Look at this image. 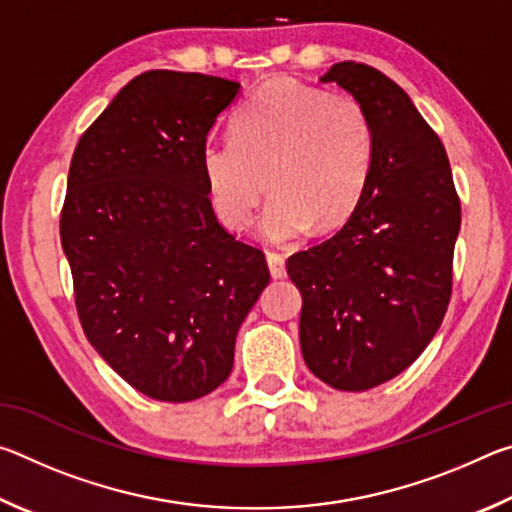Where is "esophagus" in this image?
<instances>
[{
  "instance_id": "1",
  "label": "esophagus",
  "mask_w": 512,
  "mask_h": 512,
  "mask_svg": "<svg viewBox=\"0 0 512 512\" xmlns=\"http://www.w3.org/2000/svg\"><path fill=\"white\" fill-rule=\"evenodd\" d=\"M266 264H268V271L275 277V280H280V277L287 275V266H284V257L277 255V253H266Z\"/></svg>"
}]
</instances>
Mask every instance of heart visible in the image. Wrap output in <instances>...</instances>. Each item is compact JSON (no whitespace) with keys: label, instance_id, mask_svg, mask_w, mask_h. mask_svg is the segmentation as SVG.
I'll return each instance as SVG.
<instances>
[{"label":"heart","instance_id":"heart-1","mask_svg":"<svg viewBox=\"0 0 512 512\" xmlns=\"http://www.w3.org/2000/svg\"><path fill=\"white\" fill-rule=\"evenodd\" d=\"M201 158L228 228L246 230L271 185L259 237L289 244L354 212L372 173L375 126L357 99L275 79L241 103L232 137L207 140Z\"/></svg>","mask_w":512,"mask_h":512}]
</instances>
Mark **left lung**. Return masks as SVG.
<instances>
[{"mask_svg":"<svg viewBox=\"0 0 512 512\" xmlns=\"http://www.w3.org/2000/svg\"><path fill=\"white\" fill-rule=\"evenodd\" d=\"M375 126L366 192L343 228L291 255L302 293L300 348L336 391H368L404 372L436 336L452 296L461 201L443 142L400 85L363 63H336Z\"/></svg>","mask_w":512,"mask_h":512,"instance_id":"obj_1","label":"left lung"}]
</instances>
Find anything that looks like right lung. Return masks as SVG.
Listing matches in <instances>:
<instances>
[{
	"instance_id": "add662e5",
	"label": "right lung",
	"mask_w": 512,
	"mask_h": 512,
	"mask_svg": "<svg viewBox=\"0 0 512 512\" xmlns=\"http://www.w3.org/2000/svg\"><path fill=\"white\" fill-rule=\"evenodd\" d=\"M241 85L151 69L81 135L60 212L83 332L103 361L160 402L228 379L237 332L266 289L262 250L216 221L203 146Z\"/></svg>"
}]
</instances>
